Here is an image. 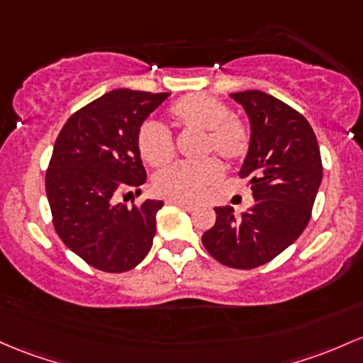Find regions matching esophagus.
Wrapping results in <instances>:
<instances>
[{
    "label": "esophagus",
    "mask_w": 363,
    "mask_h": 363,
    "mask_svg": "<svg viewBox=\"0 0 363 363\" xmlns=\"http://www.w3.org/2000/svg\"><path fill=\"white\" fill-rule=\"evenodd\" d=\"M167 203H169V205H177V206H182V208L188 210V212H191V210L194 208V203H191V201H184V200H167Z\"/></svg>",
    "instance_id": "34e87169"
}]
</instances>
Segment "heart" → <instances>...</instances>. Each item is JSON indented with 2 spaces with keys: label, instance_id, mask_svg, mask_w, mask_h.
<instances>
[{
  "label": "heart",
  "instance_id": "b5f03b06",
  "mask_svg": "<svg viewBox=\"0 0 363 363\" xmlns=\"http://www.w3.org/2000/svg\"><path fill=\"white\" fill-rule=\"evenodd\" d=\"M170 118L179 127L201 133L200 155L213 153L233 163L241 160L250 148V129L241 118L230 115L220 99L203 93H191L174 103ZM138 150L151 167H163L172 160L174 143L169 130L158 122H145L138 130ZM222 165L215 158L193 163H175L155 177V191L170 200H194L220 181Z\"/></svg>",
  "mask_w": 363,
  "mask_h": 363
}]
</instances>
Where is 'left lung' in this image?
<instances>
[{
    "label": "left lung",
    "mask_w": 363,
    "mask_h": 363,
    "mask_svg": "<svg viewBox=\"0 0 363 363\" xmlns=\"http://www.w3.org/2000/svg\"><path fill=\"white\" fill-rule=\"evenodd\" d=\"M230 98L250 121L240 177L248 179L255 203L241 217L230 206H217V220L201 241L222 265L248 270L276 258L303 233L322 181V160L315 133L291 106L262 91Z\"/></svg>",
    "instance_id": "obj_1"
}]
</instances>
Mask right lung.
<instances>
[{"label":"right lung","instance_id":"right-lung-1","mask_svg":"<svg viewBox=\"0 0 363 363\" xmlns=\"http://www.w3.org/2000/svg\"><path fill=\"white\" fill-rule=\"evenodd\" d=\"M167 98L113 89L75 111L55 143L46 172L55 230L67 248L103 272L134 269L153 245L163 201L127 208L115 196L146 182L136 136Z\"/></svg>","mask_w":363,"mask_h":363}]
</instances>
